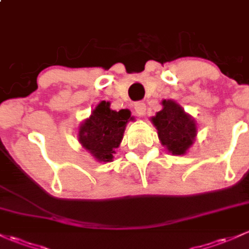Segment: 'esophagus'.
Instances as JSON below:
<instances>
[{"label":"esophagus","instance_id":"1","mask_svg":"<svg viewBox=\"0 0 249 249\" xmlns=\"http://www.w3.org/2000/svg\"><path fill=\"white\" fill-rule=\"evenodd\" d=\"M135 113L139 115V116H142V115L146 114V104L143 102H136L134 104Z\"/></svg>","mask_w":249,"mask_h":249}]
</instances>
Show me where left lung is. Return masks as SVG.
Masks as SVG:
<instances>
[{
    "label": "left lung",
    "mask_w": 249,
    "mask_h": 249,
    "mask_svg": "<svg viewBox=\"0 0 249 249\" xmlns=\"http://www.w3.org/2000/svg\"><path fill=\"white\" fill-rule=\"evenodd\" d=\"M162 146L175 156H183L197 135L196 121L175 101H162V109L151 119Z\"/></svg>",
    "instance_id": "obj_1"
}]
</instances>
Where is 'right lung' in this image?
I'll return each instance as SVG.
<instances>
[{
	"label": "right lung",
	"instance_id": "1",
	"mask_svg": "<svg viewBox=\"0 0 249 249\" xmlns=\"http://www.w3.org/2000/svg\"><path fill=\"white\" fill-rule=\"evenodd\" d=\"M130 120L133 117L128 109L111 110L110 103L102 101L79 125L78 141L97 161H113Z\"/></svg>",
	"mask_w": 249,
	"mask_h": 249
}]
</instances>
